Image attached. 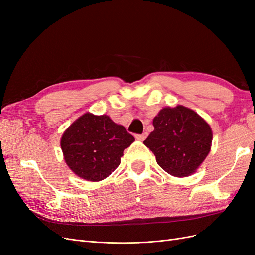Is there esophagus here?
I'll list each match as a JSON object with an SVG mask.
<instances>
[{"label": "esophagus", "mask_w": 255, "mask_h": 255, "mask_svg": "<svg viewBox=\"0 0 255 255\" xmlns=\"http://www.w3.org/2000/svg\"><path fill=\"white\" fill-rule=\"evenodd\" d=\"M146 136H148V133H143V134H141V135H136L135 137H136L137 140L143 141V140L145 139V138H146Z\"/></svg>", "instance_id": "obj_1"}]
</instances>
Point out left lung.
I'll list each match as a JSON object with an SVG mask.
<instances>
[{
	"label": "left lung",
	"instance_id": "obj_1",
	"mask_svg": "<svg viewBox=\"0 0 255 255\" xmlns=\"http://www.w3.org/2000/svg\"><path fill=\"white\" fill-rule=\"evenodd\" d=\"M154 130L143 141L160 168L170 175L194 174L212 148L210 125L183 105L164 107L153 119Z\"/></svg>",
	"mask_w": 255,
	"mask_h": 255
}]
</instances>
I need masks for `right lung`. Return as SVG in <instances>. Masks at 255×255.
<instances>
[{
  "label": "right lung",
  "instance_id": "obj_1",
  "mask_svg": "<svg viewBox=\"0 0 255 255\" xmlns=\"http://www.w3.org/2000/svg\"><path fill=\"white\" fill-rule=\"evenodd\" d=\"M135 141L110 116L85 113L61 136L67 166L83 180L100 182L120 165L123 151Z\"/></svg>",
  "mask_w": 255,
  "mask_h": 255
}]
</instances>
